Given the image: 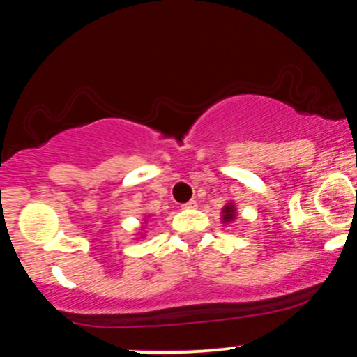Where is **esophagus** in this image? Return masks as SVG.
<instances>
[{
	"label": "esophagus",
	"instance_id": "obj_1",
	"mask_svg": "<svg viewBox=\"0 0 357 357\" xmlns=\"http://www.w3.org/2000/svg\"><path fill=\"white\" fill-rule=\"evenodd\" d=\"M183 209H194L197 208V201H194V199H190L189 202H185V204H182Z\"/></svg>",
	"mask_w": 357,
	"mask_h": 357
}]
</instances>
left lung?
<instances>
[{"mask_svg":"<svg viewBox=\"0 0 357 357\" xmlns=\"http://www.w3.org/2000/svg\"><path fill=\"white\" fill-rule=\"evenodd\" d=\"M236 220V206L235 202H228L223 209H221V221L223 225H229Z\"/></svg>","mask_w":357,"mask_h":357,"instance_id":"8db88e82","label":"left lung"}]
</instances>
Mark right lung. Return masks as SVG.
Masks as SVG:
<instances>
[{"label":"right lung","mask_w":357,"mask_h":357,"mask_svg":"<svg viewBox=\"0 0 357 357\" xmlns=\"http://www.w3.org/2000/svg\"><path fill=\"white\" fill-rule=\"evenodd\" d=\"M144 221H146V218H144ZM139 235H141V233H139ZM141 238H143V235H141Z\"/></svg>","instance_id":"right-lung-1"}]
</instances>
